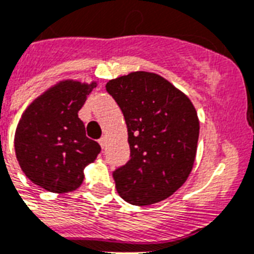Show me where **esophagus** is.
<instances>
[{
    "mask_svg": "<svg viewBox=\"0 0 254 254\" xmlns=\"http://www.w3.org/2000/svg\"><path fill=\"white\" fill-rule=\"evenodd\" d=\"M99 144H100L101 148H105V145H106V138L105 137H101L100 140H99Z\"/></svg>",
    "mask_w": 254,
    "mask_h": 254,
    "instance_id": "esophagus-1",
    "label": "esophagus"
}]
</instances>
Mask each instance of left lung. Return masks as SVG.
<instances>
[{
	"label": "left lung",
	"mask_w": 254,
	"mask_h": 254,
	"mask_svg": "<svg viewBox=\"0 0 254 254\" xmlns=\"http://www.w3.org/2000/svg\"><path fill=\"white\" fill-rule=\"evenodd\" d=\"M127 125L131 159L113 172L121 198L133 205L167 199L194 166L199 118L183 91L162 75L132 71L106 83Z\"/></svg>",
	"instance_id": "left-lung-1"
}]
</instances>
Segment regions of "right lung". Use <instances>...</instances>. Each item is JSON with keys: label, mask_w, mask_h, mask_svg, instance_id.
<instances>
[{"label": "right lung", "mask_w": 254, "mask_h": 254, "mask_svg": "<svg viewBox=\"0 0 254 254\" xmlns=\"http://www.w3.org/2000/svg\"><path fill=\"white\" fill-rule=\"evenodd\" d=\"M96 82L64 79L34 99L15 131L16 159L24 175L42 189L70 192L83 183L100 145L86 136L78 112Z\"/></svg>", "instance_id": "right-lung-1"}]
</instances>
